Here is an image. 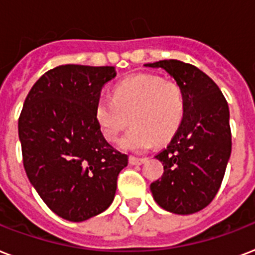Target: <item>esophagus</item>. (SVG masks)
I'll use <instances>...</instances> for the list:
<instances>
[{
    "mask_svg": "<svg viewBox=\"0 0 255 255\" xmlns=\"http://www.w3.org/2000/svg\"><path fill=\"white\" fill-rule=\"evenodd\" d=\"M144 163H145V159H143V157H135V156L129 157V164H132V165H141Z\"/></svg>",
    "mask_w": 255,
    "mask_h": 255,
    "instance_id": "obj_1",
    "label": "esophagus"
}]
</instances>
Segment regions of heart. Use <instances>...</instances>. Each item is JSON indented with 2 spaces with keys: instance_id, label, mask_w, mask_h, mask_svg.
<instances>
[{
  "instance_id": "1",
  "label": "heart",
  "mask_w": 255,
  "mask_h": 255,
  "mask_svg": "<svg viewBox=\"0 0 255 255\" xmlns=\"http://www.w3.org/2000/svg\"><path fill=\"white\" fill-rule=\"evenodd\" d=\"M182 116L181 87L148 74L119 83L112 98L100 96L95 107L98 126L108 141H116L124 128L132 124L119 143L123 151L129 152H143L156 143H167L177 132Z\"/></svg>"
}]
</instances>
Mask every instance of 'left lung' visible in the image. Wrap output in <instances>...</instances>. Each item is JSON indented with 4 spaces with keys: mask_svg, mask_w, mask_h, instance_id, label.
Returning <instances> with one entry per match:
<instances>
[{
    "mask_svg": "<svg viewBox=\"0 0 255 255\" xmlns=\"http://www.w3.org/2000/svg\"><path fill=\"white\" fill-rule=\"evenodd\" d=\"M144 66L165 70L184 94L181 124L156 155L164 173L151 184L152 196L170 213H196L217 194L230 159L229 106L218 86L196 66L176 59Z\"/></svg>",
    "mask_w": 255,
    "mask_h": 255,
    "instance_id": "obj_1",
    "label": "left lung"
}]
</instances>
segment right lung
Masks as SVG:
<instances>
[{
	"label": "right lung",
	"mask_w": 255,
	"mask_h": 255,
	"mask_svg": "<svg viewBox=\"0 0 255 255\" xmlns=\"http://www.w3.org/2000/svg\"><path fill=\"white\" fill-rule=\"evenodd\" d=\"M115 77L112 66H58L34 83L23 103L18 136L26 174L46 205L67 221L107 209L128 164L95 118L102 87Z\"/></svg>",
	"instance_id": "1"
}]
</instances>
